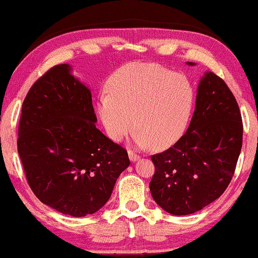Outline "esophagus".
Segmentation results:
<instances>
[{
    "mask_svg": "<svg viewBox=\"0 0 258 258\" xmlns=\"http://www.w3.org/2000/svg\"><path fill=\"white\" fill-rule=\"evenodd\" d=\"M128 155H129V159H130V161H132V162H136V161H138L139 159H141V157H139V155L137 154V153H135L133 151H129L128 152Z\"/></svg>",
    "mask_w": 258,
    "mask_h": 258,
    "instance_id": "obj_1",
    "label": "esophagus"
}]
</instances>
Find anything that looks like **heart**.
<instances>
[{
	"label": "heart",
	"instance_id": "obj_1",
	"mask_svg": "<svg viewBox=\"0 0 258 258\" xmlns=\"http://www.w3.org/2000/svg\"><path fill=\"white\" fill-rule=\"evenodd\" d=\"M195 92L186 77L153 64L122 67L108 80L97 113L113 142L134 125L139 147L165 148L182 136L190 120Z\"/></svg>",
	"mask_w": 258,
	"mask_h": 258
}]
</instances>
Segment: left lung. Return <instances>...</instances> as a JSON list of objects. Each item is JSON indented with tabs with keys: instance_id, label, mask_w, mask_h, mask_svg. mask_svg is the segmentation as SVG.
<instances>
[{
	"instance_id": "8db88e82",
	"label": "left lung",
	"mask_w": 258,
	"mask_h": 258,
	"mask_svg": "<svg viewBox=\"0 0 258 258\" xmlns=\"http://www.w3.org/2000/svg\"><path fill=\"white\" fill-rule=\"evenodd\" d=\"M241 146L242 120L236 98L220 77L206 71L186 134L151 157L155 165L150 182L153 200L173 215L203 210L229 186Z\"/></svg>"
}]
</instances>
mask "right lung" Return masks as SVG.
<instances>
[{
  "label": "right lung",
  "mask_w": 258,
  "mask_h": 258,
  "mask_svg": "<svg viewBox=\"0 0 258 258\" xmlns=\"http://www.w3.org/2000/svg\"><path fill=\"white\" fill-rule=\"evenodd\" d=\"M53 67L22 104L18 153L31 190L43 204L81 218L106 204L128 153L96 128L92 93L71 74Z\"/></svg>",
  "instance_id": "add662e5"
}]
</instances>
